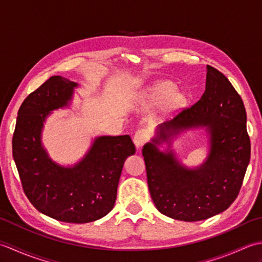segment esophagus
Masks as SVG:
<instances>
[{
	"mask_svg": "<svg viewBox=\"0 0 262 262\" xmlns=\"http://www.w3.org/2000/svg\"><path fill=\"white\" fill-rule=\"evenodd\" d=\"M148 140V132L146 129H138L134 137H133V141H134V144L136 145L137 148L142 147L144 144H145Z\"/></svg>",
	"mask_w": 262,
	"mask_h": 262,
	"instance_id": "1",
	"label": "esophagus"
}]
</instances>
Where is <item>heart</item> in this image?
I'll use <instances>...</instances> for the list:
<instances>
[{"label": "heart", "mask_w": 262, "mask_h": 262, "mask_svg": "<svg viewBox=\"0 0 262 262\" xmlns=\"http://www.w3.org/2000/svg\"><path fill=\"white\" fill-rule=\"evenodd\" d=\"M171 91H172L171 85L166 84V83H160V84H158L157 88L154 89L152 98L155 102H160L168 97L171 93Z\"/></svg>", "instance_id": "1"}]
</instances>
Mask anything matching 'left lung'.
Listing matches in <instances>:
<instances>
[{
  "mask_svg": "<svg viewBox=\"0 0 262 262\" xmlns=\"http://www.w3.org/2000/svg\"><path fill=\"white\" fill-rule=\"evenodd\" d=\"M206 126L211 148L206 162L187 169L156 144L188 127ZM159 136L144 145L149 193L159 211L171 219L196 222L220 214L237 197L248 168L251 144L240 94L227 77L207 65L206 88L198 101L159 126Z\"/></svg>",
  "mask_w": 262,
  "mask_h": 262,
  "instance_id": "left-lung-1",
  "label": "left lung"
}]
</instances>
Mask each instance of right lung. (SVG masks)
Returning a JSON list of instances; mask_svg holds the SVG:
<instances>
[{"instance_id":"right-lung-1","label":"right lung","mask_w":262,"mask_h":262,"mask_svg":"<svg viewBox=\"0 0 262 262\" xmlns=\"http://www.w3.org/2000/svg\"><path fill=\"white\" fill-rule=\"evenodd\" d=\"M77 83L55 75L31 92L18 111L13 159L22 189L37 210L66 223H89L114 208L127 157L135 153L129 135L101 136L73 168L48 158L40 134L46 116L68 105Z\"/></svg>"}]
</instances>
